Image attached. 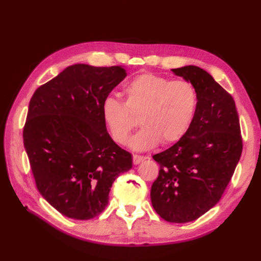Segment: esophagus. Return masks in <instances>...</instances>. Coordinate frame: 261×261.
<instances>
[{
    "mask_svg": "<svg viewBox=\"0 0 261 261\" xmlns=\"http://www.w3.org/2000/svg\"><path fill=\"white\" fill-rule=\"evenodd\" d=\"M145 159H146L145 156H140V154H134V164L135 165L142 163Z\"/></svg>",
    "mask_w": 261,
    "mask_h": 261,
    "instance_id": "esophagus-1",
    "label": "esophagus"
}]
</instances>
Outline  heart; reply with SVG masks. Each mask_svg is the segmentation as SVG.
<instances>
[{"label":"heart","instance_id":"heart-1","mask_svg":"<svg viewBox=\"0 0 261 261\" xmlns=\"http://www.w3.org/2000/svg\"><path fill=\"white\" fill-rule=\"evenodd\" d=\"M124 103L107 96L101 104V118L114 142L124 145L140 113L141 130L129 145L136 150L169 145L184 137L195 119L198 92L191 81L175 80L153 73L136 76L124 86Z\"/></svg>","mask_w":261,"mask_h":261}]
</instances>
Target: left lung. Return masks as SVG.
Returning <instances> with one entry per match:
<instances>
[{
  "label": "left lung",
  "mask_w": 261,
  "mask_h": 261,
  "mask_svg": "<svg viewBox=\"0 0 261 261\" xmlns=\"http://www.w3.org/2000/svg\"><path fill=\"white\" fill-rule=\"evenodd\" d=\"M173 71L196 86L198 107L187 134L152 156L160 170L150 197L164 220L186 223L220 201L241 157L242 137L233 97L207 71L197 66Z\"/></svg>",
  "instance_id": "left-lung-1"
}]
</instances>
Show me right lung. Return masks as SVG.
Wrapping results in <instances>:
<instances>
[{
	"instance_id": "1",
	"label": "right lung",
	"mask_w": 261,
	"mask_h": 261,
	"mask_svg": "<svg viewBox=\"0 0 261 261\" xmlns=\"http://www.w3.org/2000/svg\"><path fill=\"white\" fill-rule=\"evenodd\" d=\"M126 76L121 66L76 64L38 87L30 99L23 145L39 193L59 213L95 218L109 203L132 156L111 139L101 104Z\"/></svg>"
}]
</instances>
